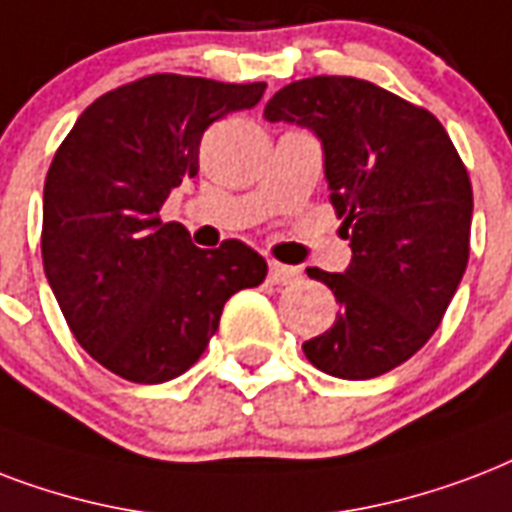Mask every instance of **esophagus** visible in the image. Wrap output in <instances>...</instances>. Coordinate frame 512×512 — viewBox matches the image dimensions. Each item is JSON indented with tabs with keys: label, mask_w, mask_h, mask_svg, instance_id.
Instances as JSON below:
<instances>
[{
	"label": "esophagus",
	"mask_w": 512,
	"mask_h": 512,
	"mask_svg": "<svg viewBox=\"0 0 512 512\" xmlns=\"http://www.w3.org/2000/svg\"><path fill=\"white\" fill-rule=\"evenodd\" d=\"M301 280V272L296 267H285L280 261H269V283L272 285H293Z\"/></svg>",
	"instance_id": "1"
}]
</instances>
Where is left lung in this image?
<instances>
[{"mask_svg": "<svg viewBox=\"0 0 512 512\" xmlns=\"http://www.w3.org/2000/svg\"><path fill=\"white\" fill-rule=\"evenodd\" d=\"M264 117L318 133L331 205L352 248L344 272L307 269L342 310L301 350L339 379L387 374L425 347L465 275L473 221L465 162L435 114L366 79H299L269 98Z\"/></svg>", "mask_w": 512, "mask_h": 512, "instance_id": "obj_1", "label": "left lung"}]
</instances>
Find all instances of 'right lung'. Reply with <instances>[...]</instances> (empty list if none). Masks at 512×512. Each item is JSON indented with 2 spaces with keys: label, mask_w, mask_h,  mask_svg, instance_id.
Here are the masks:
<instances>
[{
  "label": "right lung",
  "mask_w": 512,
  "mask_h": 512,
  "mask_svg": "<svg viewBox=\"0 0 512 512\" xmlns=\"http://www.w3.org/2000/svg\"><path fill=\"white\" fill-rule=\"evenodd\" d=\"M267 82L149 74L95 98L45 178L42 264L82 350L112 374L160 384L192 368L229 296L267 261L240 240L202 251L160 208L200 170L202 133L253 109Z\"/></svg>",
  "instance_id": "right-lung-1"
}]
</instances>
